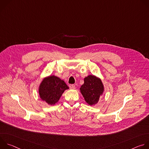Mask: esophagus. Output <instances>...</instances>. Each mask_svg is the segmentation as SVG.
<instances>
[{
    "mask_svg": "<svg viewBox=\"0 0 149 149\" xmlns=\"http://www.w3.org/2000/svg\"><path fill=\"white\" fill-rule=\"evenodd\" d=\"M70 88L71 89H75V86L74 84H70Z\"/></svg>",
    "mask_w": 149,
    "mask_h": 149,
    "instance_id": "obj_1",
    "label": "esophagus"
}]
</instances>
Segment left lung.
<instances>
[{
  "label": "left lung",
  "instance_id": "1",
  "mask_svg": "<svg viewBox=\"0 0 149 149\" xmlns=\"http://www.w3.org/2000/svg\"><path fill=\"white\" fill-rule=\"evenodd\" d=\"M104 90V86L101 79L93 75L84 78V83L80 88V91L85 101L90 105L98 103Z\"/></svg>",
  "mask_w": 149,
  "mask_h": 149
}]
</instances>
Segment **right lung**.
Here are the masks:
<instances>
[{"label":"right lung","mask_w":149,"mask_h":149,"mask_svg":"<svg viewBox=\"0 0 149 149\" xmlns=\"http://www.w3.org/2000/svg\"><path fill=\"white\" fill-rule=\"evenodd\" d=\"M69 89L64 81L51 75L42 81L39 87V94L42 101L49 105L56 103L65 90Z\"/></svg>","instance_id":"right-lung-1"}]
</instances>
